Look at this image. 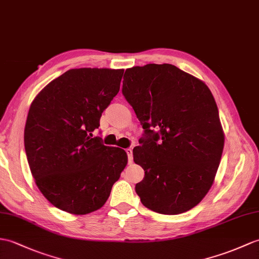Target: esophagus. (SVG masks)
Wrapping results in <instances>:
<instances>
[{
  "mask_svg": "<svg viewBox=\"0 0 259 259\" xmlns=\"http://www.w3.org/2000/svg\"><path fill=\"white\" fill-rule=\"evenodd\" d=\"M125 152H127V154H128V162L129 163H132V159H134V157H132V150L127 149L125 150Z\"/></svg>",
  "mask_w": 259,
  "mask_h": 259,
  "instance_id": "1",
  "label": "esophagus"
}]
</instances>
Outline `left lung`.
Segmentation results:
<instances>
[{
    "mask_svg": "<svg viewBox=\"0 0 259 259\" xmlns=\"http://www.w3.org/2000/svg\"><path fill=\"white\" fill-rule=\"evenodd\" d=\"M123 79L122 94L147 135L134 149V161L146 174L137 194L153 212L189 211L212 188L223 153L224 131L211 90L171 64L135 66Z\"/></svg>",
    "mask_w": 259,
    "mask_h": 259,
    "instance_id": "8db88e82",
    "label": "left lung"
}]
</instances>
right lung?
Segmentation results:
<instances>
[{
    "instance_id": "obj_1",
    "label": "right lung",
    "mask_w": 259,
    "mask_h": 259,
    "mask_svg": "<svg viewBox=\"0 0 259 259\" xmlns=\"http://www.w3.org/2000/svg\"><path fill=\"white\" fill-rule=\"evenodd\" d=\"M123 69L74 68L34 98L24 144L34 181L47 201L70 214L97 211L128 163L124 150L92 132L119 93Z\"/></svg>"
}]
</instances>
